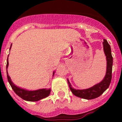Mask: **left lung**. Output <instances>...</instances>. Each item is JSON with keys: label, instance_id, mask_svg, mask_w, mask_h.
Returning a JSON list of instances; mask_svg holds the SVG:
<instances>
[{"label": "left lung", "instance_id": "obj_1", "mask_svg": "<svg viewBox=\"0 0 122 122\" xmlns=\"http://www.w3.org/2000/svg\"><path fill=\"white\" fill-rule=\"evenodd\" d=\"M103 51L106 59V71L104 78L100 82L95 84L92 87L85 89H76L73 88L68 79H67L69 87L73 94L76 97L85 99H93L100 96L109 87L112 75L113 57L112 55L111 47L106 39H103Z\"/></svg>", "mask_w": 122, "mask_h": 122}]
</instances>
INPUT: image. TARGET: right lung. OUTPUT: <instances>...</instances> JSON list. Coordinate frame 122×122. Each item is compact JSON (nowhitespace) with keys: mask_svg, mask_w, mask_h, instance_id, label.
<instances>
[{"mask_svg":"<svg viewBox=\"0 0 122 122\" xmlns=\"http://www.w3.org/2000/svg\"><path fill=\"white\" fill-rule=\"evenodd\" d=\"M11 46H12V44L10 46V48H11ZM8 57H7V59L6 66L7 77L9 83L12 87V90L14 91V92L16 93L18 96H20L21 98H22L24 100L33 102V101H38L39 100H41L42 99L46 98V97L49 96L50 93H51V88H49V89H37V90L30 91V90H27V89H23L21 87H18V86L15 85L11 80V78L9 76L8 72H7V68L9 66ZM54 73H55V71H53L52 77L54 75Z\"/></svg>","mask_w":122,"mask_h":122,"instance_id":"add662e5","label":"right lung"}]
</instances>
